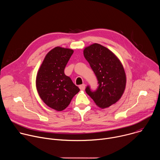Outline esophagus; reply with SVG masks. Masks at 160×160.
Segmentation results:
<instances>
[{"label":"esophagus","instance_id":"esophagus-1","mask_svg":"<svg viewBox=\"0 0 160 160\" xmlns=\"http://www.w3.org/2000/svg\"><path fill=\"white\" fill-rule=\"evenodd\" d=\"M79 88L81 90H84L85 88V84H82V85H80L79 86Z\"/></svg>","mask_w":160,"mask_h":160}]
</instances>
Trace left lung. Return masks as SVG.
I'll return each mask as SVG.
<instances>
[{
    "instance_id": "left-lung-1",
    "label": "left lung",
    "mask_w": 160,
    "mask_h": 160,
    "mask_svg": "<svg viewBox=\"0 0 160 160\" xmlns=\"http://www.w3.org/2000/svg\"><path fill=\"white\" fill-rule=\"evenodd\" d=\"M83 55L99 84L96 90H92L88 85L86 93L102 109L116 103L123 95L126 85V75L120 61L110 50L99 43L85 48Z\"/></svg>"
}]
</instances>
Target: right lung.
Listing matches in <instances>:
<instances>
[{
    "instance_id": "1",
    "label": "right lung",
    "mask_w": 160,
    "mask_h": 160,
    "mask_svg": "<svg viewBox=\"0 0 160 160\" xmlns=\"http://www.w3.org/2000/svg\"><path fill=\"white\" fill-rule=\"evenodd\" d=\"M73 53L70 49L56 47L45 56L36 78L38 93L49 107L60 111L70 104L79 88L64 74V68Z\"/></svg>"
}]
</instances>
